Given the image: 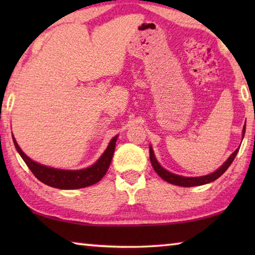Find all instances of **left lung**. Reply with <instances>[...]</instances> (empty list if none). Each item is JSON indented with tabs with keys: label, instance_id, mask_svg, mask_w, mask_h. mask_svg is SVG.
Returning <instances> with one entry per match:
<instances>
[{
	"label": "left lung",
	"instance_id": "obj_1",
	"mask_svg": "<svg viewBox=\"0 0 255 255\" xmlns=\"http://www.w3.org/2000/svg\"><path fill=\"white\" fill-rule=\"evenodd\" d=\"M245 126H247V125H244L243 130H242V140H243L244 135H245ZM239 149L240 148L234 150V152L231 154V156L223 163V165H221V167H218V169L215 172H213V173L202 175V176H183V175L174 174V173H172V172H169L167 170H165L161 165V164L157 162L156 157H155L152 145H149V158H150V163H152L155 172H156V173L161 176L163 180H165L166 182H169L171 184L189 188V187H196V185H204V184L213 182V181H215L216 179H218L219 176L225 173V171L228 169V167H230L232 162L234 161V158L236 156L237 152H239Z\"/></svg>",
	"mask_w": 255,
	"mask_h": 255
}]
</instances>
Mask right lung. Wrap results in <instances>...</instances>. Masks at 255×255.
Masks as SVG:
<instances>
[{"label": "right lung", "mask_w": 255, "mask_h": 255, "mask_svg": "<svg viewBox=\"0 0 255 255\" xmlns=\"http://www.w3.org/2000/svg\"><path fill=\"white\" fill-rule=\"evenodd\" d=\"M12 138H13L14 146L20 154V156L22 157L30 171L32 172L33 175L38 180L41 181L42 183L49 185V187L62 190H73L96 184L105 176L110 166L112 156H114L118 135L112 138L108 147L96 163H93L91 166L81 170L55 169V167H50L44 165V164L34 162L33 159L27 156L22 152V149L20 148V146L16 143L15 138L13 136H12Z\"/></svg>", "instance_id": "obj_1"}]
</instances>
